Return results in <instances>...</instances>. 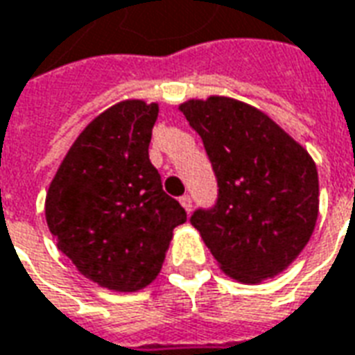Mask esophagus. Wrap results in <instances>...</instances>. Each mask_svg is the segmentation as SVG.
<instances>
[{
	"label": "esophagus",
	"instance_id": "obj_1",
	"mask_svg": "<svg viewBox=\"0 0 355 355\" xmlns=\"http://www.w3.org/2000/svg\"><path fill=\"white\" fill-rule=\"evenodd\" d=\"M178 201H180V205L184 207L186 213H190V211H192V198H190V196H182Z\"/></svg>",
	"mask_w": 355,
	"mask_h": 355
}]
</instances>
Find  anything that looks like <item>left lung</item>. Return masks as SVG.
Segmentation results:
<instances>
[{"label":"left lung","instance_id":"1","mask_svg":"<svg viewBox=\"0 0 355 355\" xmlns=\"http://www.w3.org/2000/svg\"><path fill=\"white\" fill-rule=\"evenodd\" d=\"M178 110L198 131L218 180L200 232L224 274L254 285L282 274L310 241L320 213L312 155L262 110L230 96L190 98Z\"/></svg>","mask_w":355,"mask_h":355}]
</instances>
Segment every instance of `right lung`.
Here are the masks:
<instances>
[{
	"label": "right lung",
	"instance_id": "obj_1",
	"mask_svg": "<svg viewBox=\"0 0 355 355\" xmlns=\"http://www.w3.org/2000/svg\"><path fill=\"white\" fill-rule=\"evenodd\" d=\"M157 102L121 101L80 132L45 198L58 251L87 279L116 293L154 282L186 211L163 192L148 146Z\"/></svg>",
	"mask_w": 355,
	"mask_h": 355
}]
</instances>
